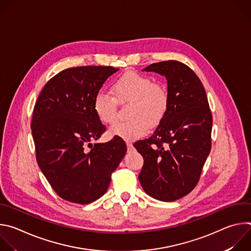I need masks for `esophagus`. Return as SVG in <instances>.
<instances>
[{"label": "esophagus", "instance_id": "34e87169", "mask_svg": "<svg viewBox=\"0 0 251 251\" xmlns=\"http://www.w3.org/2000/svg\"><path fill=\"white\" fill-rule=\"evenodd\" d=\"M126 145H127V149L128 150H132L133 149V144H132V143H126Z\"/></svg>", "mask_w": 251, "mask_h": 251}]
</instances>
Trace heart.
<instances>
[{
    "instance_id": "heart-1",
    "label": "heart",
    "mask_w": 251,
    "mask_h": 251,
    "mask_svg": "<svg viewBox=\"0 0 251 251\" xmlns=\"http://www.w3.org/2000/svg\"><path fill=\"white\" fill-rule=\"evenodd\" d=\"M113 96L103 91L93 99V110L104 124L111 125L117 120V101L132 100L126 122L115 124L109 129L111 137L127 142L136 141L147 135L151 126L161 122L166 114L169 94L161 83L153 82L144 75L135 71L124 74L112 84Z\"/></svg>"
}]
</instances>
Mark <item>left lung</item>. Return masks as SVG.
I'll return each mask as SVG.
<instances>
[{
    "label": "left lung",
    "instance_id": "8db88e82",
    "mask_svg": "<svg viewBox=\"0 0 251 251\" xmlns=\"http://www.w3.org/2000/svg\"><path fill=\"white\" fill-rule=\"evenodd\" d=\"M144 70L166 77L169 104L154 134L134 144L144 159L139 181L150 197L174 201L200 180L211 148L212 117L204 87L188 65L167 60Z\"/></svg>",
    "mask_w": 251,
    "mask_h": 251
}]
</instances>
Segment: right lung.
<instances>
[{
	"label": "right lung",
	"mask_w": 251,
	"mask_h": 251,
	"mask_svg": "<svg viewBox=\"0 0 251 251\" xmlns=\"http://www.w3.org/2000/svg\"><path fill=\"white\" fill-rule=\"evenodd\" d=\"M118 70L112 66L64 69L45 85L34 105L30 128L37 162L54 192L70 202L87 204L101 198L126 154L125 142L119 138L91 143L105 132L93 110V99Z\"/></svg>",
	"instance_id": "obj_1"
}]
</instances>
